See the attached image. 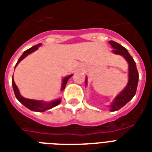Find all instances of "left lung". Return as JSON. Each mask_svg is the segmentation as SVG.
Listing matches in <instances>:
<instances>
[{
    "instance_id": "left-lung-1",
    "label": "left lung",
    "mask_w": 152,
    "mask_h": 152,
    "mask_svg": "<svg viewBox=\"0 0 152 152\" xmlns=\"http://www.w3.org/2000/svg\"><path fill=\"white\" fill-rule=\"evenodd\" d=\"M109 43L112 46V48H113V52L116 55H122L129 63V82H128V85L124 88V90H122L121 94L115 97L113 102H112V104L109 106L110 111L114 112L117 111L122 107L124 106L135 96L136 93V89H137V85H138L139 74L133 58L130 55L126 48L113 40L109 41ZM86 84L87 77H86Z\"/></svg>"
}]
</instances>
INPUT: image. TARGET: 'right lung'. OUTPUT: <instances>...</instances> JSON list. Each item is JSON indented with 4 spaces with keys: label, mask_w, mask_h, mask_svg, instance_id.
<instances>
[{
    "label": "right lung",
    "mask_w": 152,
    "mask_h": 152,
    "mask_svg": "<svg viewBox=\"0 0 152 152\" xmlns=\"http://www.w3.org/2000/svg\"><path fill=\"white\" fill-rule=\"evenodd\" d=\"M41 43H39L37 45L33 46L32 48H29L27 50H25L24 52L23 53V55H21L20 58H19L17 63H16V66H15V68L16 66L19 64V63L20 62L21 60H23L24 58L28 55L29 54H31L33 51L36 50L39 48V47H40ZM73 75H70L67 77H64L63 79V83H62V88L61 89L63 90L65 89L66 85L67 83L68 80ZM12 87H13V90H14V94H15V96L17 98L19 102H20L21 104H23L25 107H27L28 109H29L30 110H32V111L35 112H44L46 110H48V109H50L54 108V107L57 106L58 104H59V103L61 102V99H56L55 101H52L50 102H44L43 101H37V100H31V99H28V98H25V97H22L19 92V89L16 86V83L14 82L13 80V75H12Z\"/></svg>",
    "instance_id": "1"
}]
</instances>
